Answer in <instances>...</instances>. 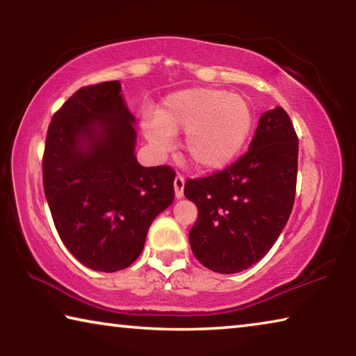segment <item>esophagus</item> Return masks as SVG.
Listing matches in <instances>:
<instances>
[{"label":"esophagus","instance_id":"obj_1","mask_svg":"<svg viewBox=\"0 0 356 356\" xmlns=\"http://www.w3.org/2000/svg\"><path fill=\"white\" fill-rule=\"evenodd\" d=\"M184 186H185V179H184V176L177 174L176 179H174V193H176L177 200L184 197Z\"/></svg>","mask_w":356,"mask_h":356}]
</instances>
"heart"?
Segmentation results:
<instances>
[{
	"instance_id": "obj_1",
	"label": "heart",
	"mask_w": 356,
	"mask_h": 356,
	"mask_svg": "<svg viewBox=\"0 0 356 356\" xmlns=\"http://www.w3.org/2000/svg\"><path fill=\"white\" fill-rule=\"evenodd\" d=\"M252 113L243 97L220 89L193 88L168 95L156 114L141 119L143 135L155 154L172 147V135L184 134L182 150L200 171L232 165L251 134Z\"/></svg>"
}]
</instances>
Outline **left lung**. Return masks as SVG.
Masks as SVG:
<instances>
[{"instance_id": "1", "label": "left lung", "mask_w": 356, "mask_h": 356, "mask_svg": "<svg viewBox=\"0 0 356 356\" xmlns=\"http://www.w3.org/2000/svg\"><path fill=\"white\" fill-rule=\"evenodd\" d=\"M298 166V138L281 106L259 119L248 152L213 176L186 180L196 204L190 246L204 267L238 273L261 261L291 216Z\"/></svg>"}]
</instances>
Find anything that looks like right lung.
<instances>
[{
    "mask_svg": "<svg viewBox=\"0 0 356 356\" xmlns=\"http://www.w3.org/2000/svg\"><path fill=\"white\" fill-rule=\"evenodd\" d=\"M119 81L81 88L48 127L44 191L56 231L76 261L118 272L140 257L150 225L174 201L170 166L135 155V116Z\"/></svg>",
    "mask_w": 356,
    "mask_h": 356,
    "instance_id": "right-lung-1",
    "label": "right lung"
}]
</instances>
